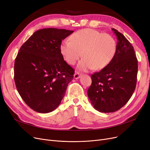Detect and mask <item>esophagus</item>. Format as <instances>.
I'll use <instances>...</instances> for the list:
<instances>
[{
  "label": "esophagus",
  "mask_w": 150,
  "mask_h": 150,
  "mask_svg": "<svg viewBox=\"0 0 150 150\" xmlns=\"http://www.w3.org/2000/svg\"><path fill=\"white\" fill-rule=\"evenodd\" d=\"M80 74L79 72L76 71L75 74H74V79H78L80 78Z\"/></svg>",
  "instance_id": "34e87169"
}]
</instances>
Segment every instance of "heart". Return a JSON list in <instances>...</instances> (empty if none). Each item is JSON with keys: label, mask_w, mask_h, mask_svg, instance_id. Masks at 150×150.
<instances>
[{"label": "heart", "mask_w": 150, "mask_h": 150, "mask_svg": "<svg viewBox=\"0 0 150 150\" xmlns=\"http://www.w3.org/2000/svg\"><path fill=\"white\" fill-rule=\"evenodd\" d=\"M70 41L64 40L60 51L65 60L74 65L82 55L79 68L83 71L94 69L101 70L111 62L116 51L115 39L107 33L93 29H83L75 33Z\"/></svg>", "instance_id": "1"}]
</instances>
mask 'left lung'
I'll list each match as a JSON object with an SVG mask.
<instances>
[{"instance_id": "1", "label": "left lung", "mask_w": 150, "mask_h": 150, "mask_svg": "<svg viewBox=\"0 0 150 150\" xmlns=\"http://www.w3.org/2000/svg\"><path fill=\"white\" fill-rule=\"evenodd\" d=\"M117 39L114 56L106 67L91 75L88 96L95 109L101 112L117 111L129 101L137 80L138 60L134 47L114 28Z\"/></svg>"}]
</instances>
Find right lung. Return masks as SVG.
Returning <instances> with one entry per match:
<instances>
[{"label": "right lung", "instance_id": "add662e5", "mask_svg": "<svg viewBox=\"0 0 150 150\" xmlns=\"http://www.w3.org/2000/svg\"><path fill=\"white\" fill-rule=\"evenodd\" d=\"M74 31L44 28L20 47L14 65L16 89L25 103L40 113L56 109L74 79V69L64 60L60 46Z\"/></svg>", "mask_w": 150, "mask_h": 150}]
</instances>
